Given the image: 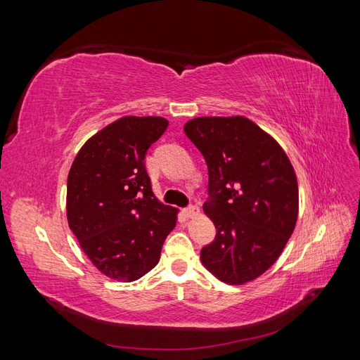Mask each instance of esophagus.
I'll use <instances>...</instances> for the list:
<instances>
[{
	"label": "esophagus",
	"mask_w": 360,
	"mask_h": 360,
	"mask_svg": "<svg viewBox=\"0 0 360 360\" xmlns=\"http://www.w3.org/2000/svg\"><path fill=\"white\" fill-rule=\"evenodd\" d=\"M183 213H184V216H186V217H193V216H197L200 213V209H198L197 205H189V207H186V209L183 210Z\"/></svg>",
	"instance_id": "1"
}]
</instances>
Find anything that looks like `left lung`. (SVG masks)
Returning <instances> with one entry per match:
<instances>
[{"instance_id": "left-lung-1", "label": "left lung", "mask_w": 360, "mask_h": 360, "mask_svg": "<svg viewBox=\"0 0 360 360\" xmlns=\"http://www.w3.org/2000/svg\"><path fill=\"white\" fill-rule=\"evenodd\" d=\"M183 129L209 168L202 209L216 237L201 249L202 264L225 284H246L275 264L294 231L296 172L276 141L246 117H198Z\"/></svg>"}]
</instances>
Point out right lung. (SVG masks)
<instances>
[{"label":"right lung","mask_w":360,"mask_h":360,"mask_svg":"<svg viewBox=\"0 0 360 360\" xmlns=\"http://www.w3.org/2000/svg\"><path fill=\"white\" fill-rule=\"evenodd\" d=\"M162 117H122L81 147L68 177V222L97 270L132 282L153 269L177 209L151 191L150 146L163 135Z\"/></svg>","instance_id":"obj_1"}]
</instances>
